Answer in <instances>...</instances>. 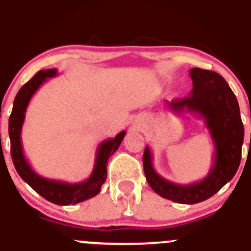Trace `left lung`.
Here are the masks:
<instances>
[{
    "instance_id": "1",
    "label": "left lung",
    "mask_w": 251,
    "mask_h": 251,
    "mask_svg": "<svg viewBox=\"0 0 251 251\" xmlns=\"http://www.w3.org/2000/svg\"><path fill=\"white\" fill-rule=\"evenodd\" d=\"M190 77V96L167 101V105L174 113L187 110L205 120L215 145L213 164L207 176L187 185L174 184L155 172L150 147H146L143 153V170L153 191L168 200L186 205L207 200L233 179L239 168L244 141L239 104L226 79L217 72L202 69H191Z\"/></svg>"
}]
</instances>
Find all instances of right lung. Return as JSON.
<instances>
[{"instance_id":"obj_1","label":"right lung","mask_w":251,"mask_h":251,"mask_svg":"<svg viewBox=\"0 0 251 251\" xmlns=\"http://www.w3.org/2000/svg\"><path fill=\"white\" fill-rule=\"evenodd\" d=\"M57 76V70H41L36 72L35 76L26 82L17 93L13 101V109L8 121V133L11 140V155L14 168L19 176L40 196L50 202L60 206L76 205V203L94 198L100 191L101 185L106 179V165L108 159L115 153L119 146L123 142L126 131H121L114 138L103 141L97 150V158L94 163L93 172L91 176L82 182L58 181V180L46 179L33 170L24 155L22 147V127H23L25 110L39 87L48 78Z\"/></svg>"}]
</instances>
